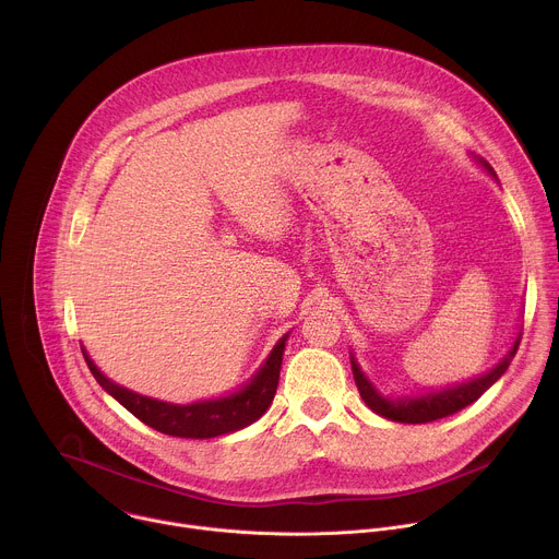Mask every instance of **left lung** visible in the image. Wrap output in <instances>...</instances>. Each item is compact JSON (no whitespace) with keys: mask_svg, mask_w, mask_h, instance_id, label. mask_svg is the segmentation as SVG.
<instances>
[{"mask_svg":"<svg viewBox=\"0 0 559 559\" xmlns=\"http://www.w3.org/2000/svg\"><path fill=\"white\" fill-rule=\"evenodd\" d=\"M473 158L498 181L496 170L485 162L483 156L475 154ZM520 341H522V332L515 336L509 354L493 369H489L483 376L471 378V380L460 382V384L442 386V389H436V391L416 393V395H397V397L380 393L376 389V384L362 373L354 354L349 358H352V371H354V380H356V386L360 391V397L373 414H378L386 420H393V423L423 425V423H433V420L447 418L451 414H457L460 409L475 403L477 397H480L491 384H496L502 378V373L509 369V365H511V360H513V356L520 347Z\"/></svg>","mask_w":559,"mask_h":559,"instance_id":"1","label":"left lung"}]
</instances>
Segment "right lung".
Returning a JSON list of instances; mask_svg holds the SVG:
<instances>
[{"label": "right lung", "mask_w": 559, "mask_h": 559, "mask_svg": "<svg viewBox=\"0 0 559 559\" xmlns=\"http://www.w3.org/2000/svg\"><path fill=\"white\" fill-rule=\"evenodd\" d=\"M287 338L289 334H285L274 345L267 360L252 376L248 384H243L241 389L229 395L210 397V401H199L192 405H173V403H164V401H156V397H147L136 391H130L112 382L110 378H106L84 347L82 352L97 382L143 425L175 438L205 440V438H216V436L234 433L238 429H246L267 412L278 386Z\"/></svg>", "instance_id": "1"}]
</instances>
